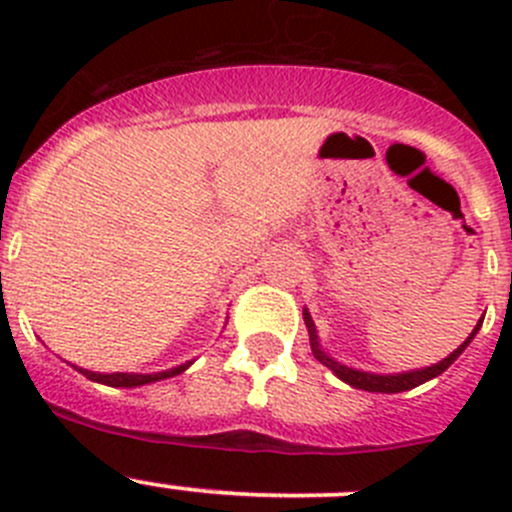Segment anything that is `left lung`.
<instances>
[{"label":"left lung","instance_id":"8db88e82","mask_svg":"<svg viewBox=\"0 0 512 512\" xmlns=\"http://www.w3.org/2000/svg\"><path fill=\"white\" fill-rule=\"evenodd\" d=\"M304 324H307L309 329V344H312V354L314 359L322 361L327 369H332L334 374L339 376L342 381H347L349 386H354V389H364V391H376V394H399V391H409L414 389V386H421L423 381L433 379V376L443 374V371L448 369V366L453 364V361L458 359V356L463 354V349L468 347V344L473 342V337L478 334L480 324H483V319L476 324V329H473L471 337L466 339V342L461 344V347L456 349L453 354H448L446 359L438 361V364L433 366H426V369H416V371H404V374H369V371H359V369H349V366L339 364V361H334L332 356L324 354L322 347H319V337H317V329H314V322L312 317H309V312L304 309Z\"/></svg>","mask_w":512,"mask_h":512}]
</instances>
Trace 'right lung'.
I'll use <instances>...</instances> for the list:
<instances>
[{"instance_id":"add662e5","label":"right lung","mask_w":512,"mask_h":512,"mask_svg":"<svg viewBox=\"0 0 512 512\" xmlns=\"http://www.w3.org/2000/svg\"><path fill=\"white\" fill-rule=\"evenodd\" d=\"M193 364V361H188V364H180L175 366V369H168V371H158V374H123V371H116V374H98V371H89V369H76L81 371V374L86 376V379L91 381H98V384H106V386H123V389H133V386H143V384H153V381H160V379H170V376H178L180 371H185L188 366Z\"/></svg>"}]
</instances>
